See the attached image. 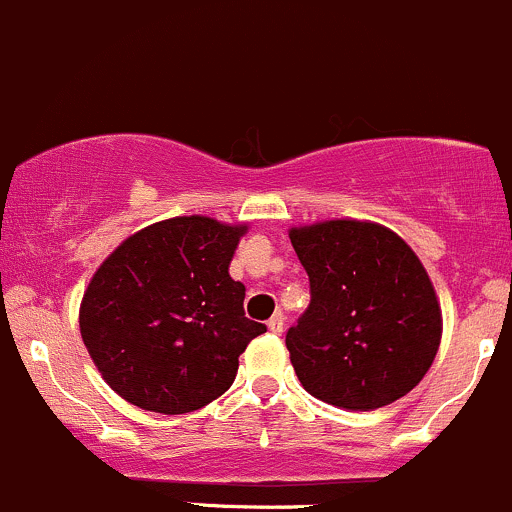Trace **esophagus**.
Returning <instances> with one entry per match:
<instances>
[{"label": "esophagus", "mask_w": 512, "mask_h": 512, "mask_svg": "<svg viewBox=\"0 0 512 512\" xmlns=\"http://www.w3.org/2000/svg\"><path fill=\"white\" fill-rule=\"evenodd\" d=\"M268 330H271L273 335L283 333V313H276L271 320H268Z\"/></svg>", "instance_id": "esophagus-1"}]
</instances>
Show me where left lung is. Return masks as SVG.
<instances>
[{"label": "left lung", "instance_id": "left-lung-1", "mask_svg": "<svg viewBox=\"0 0 512 512\" xmlns=\"http://www.w3.org/2000/svg\"><path fill=\"white\" fill-rule=\"evenodd\" d=\"M310 305L286 335L308 394L372 412L409 394L441 345V303L412 246L377 221L293 226Z\"/></svg>", "mask_w": 512, "mask_h": 512}]
</instances>
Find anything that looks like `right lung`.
<instances>
[{
  "label": "right lung",
  "mask_w": 512,
  "mask_h": 512,
  "mask_svg": "<svg viewBox=\"0 0 512 512\" xmlns=\"http://www.w3.org/2000/svg\"><path fill=\"white\" fill-rule=\"evenodd\" d=\"M246 224L172 217L123 241L83 293L78 325L100 377L157 414L207 407L234 382L239 355L266 325L244 315L229 276Z\"/></svg>",
  "instance_id": "1"
}]
</instances>
